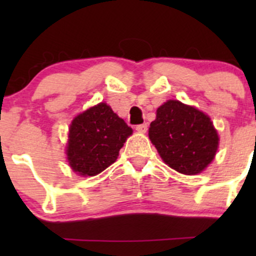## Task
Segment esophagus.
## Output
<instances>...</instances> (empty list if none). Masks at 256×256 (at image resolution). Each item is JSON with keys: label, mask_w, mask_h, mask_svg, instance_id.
<instances>
[{"label": "esophagus", "mask_w": 256, "mask_h": 256, "mask_svg": "<svg viewBox=\"0 0 256 256\" xmlns=\"http://www.w3.org/2000/svg\"><path fill=\"white\" fill-rule=\"evenodd\" d=\"M136 131H138V132H141V134L146 132V131H147V124H141V125L136 126Z\"/></svg>", "instance_id": "esophagus-1"}]
</instances>
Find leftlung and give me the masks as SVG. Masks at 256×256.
Masks as SVG:
<instances>
[{"instance_id": "left-lung-1", "label": "left lung", "mask_w": 256, "mask_h": 256, "mask_svg": "<svg viewBox=\"0 0 256 256\" xmlns=\"http://www.w3.org/2000/svg\"><path fill=\"white\" fill-rule=\"evenodd\" d=\"M148 138L164 164L190 176L207 168L219 144L210 118L178 100H168L157 109Z\"/></svg>"}]
</instances>
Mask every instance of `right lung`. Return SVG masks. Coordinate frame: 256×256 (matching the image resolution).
Listing matches in <instances>:
<instances>
[{"mask_svg": "<svg viewBox=\"0 0 256 256\" xmlns=\"http://www.w3.org/2000/svg\"><path fill=\"white\" fill-rule=\"evenodd\" d=\"M132 128L105 102L89 108L72 121L66 144L69 166L79 176H96L116 161Z\"/></svg>", "mask_w": 256, "mask_h": 256, "instance_id": "right-lung-1", "label": "right lung"}]
</instances>
